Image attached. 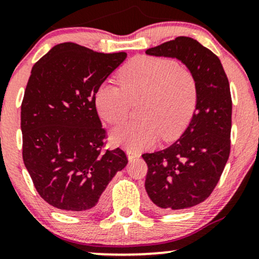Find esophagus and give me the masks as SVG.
<instances>
[{
    "instance_id": "34e87169",
    "label": "esophagus",
    "mask_w": 259,
    "mask_h": 259,
    "mask_svg": "<svg viewBox=\"0 0 259 259\" xmlns=\"http://www.w3.org/2000/svg\"><path fill=\"white\" fill-rule=\"evenodd\" d=\"M126 155H128L129 161H133V159L140 157V154H138L137 151H134V150H128L126 151Z\"/></svg>"
}]
</instances>
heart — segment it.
<instances>
[{
  "mask_svg": "<svg viewBox=\"0 0 259 259\" xmlns=\"http://www.w3.org/2000/svg\"><path fill=\"white\" fill-rule=\"evenodd\" d=\"M121 87L101 84L95 94L97 111L105 122L117 124L138 105L141 121L125 123L111 133L116 144L144 150L159 140L180 136L190 123L198 101L197 79L172 58L137 56L118 74Z\"/></svg>",
  "mask_w": 259,
  "mask_h": 259,
  "instance_id": "obj_1",
  "label": "heart"
}]
</instances>
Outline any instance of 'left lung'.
Here are the masks:
<instances>
[{
    "instance_id": "obj_1",
    "label": "left lung",
    "mask_w": 259,
    "mask_h": 259,
    "mask_svg": "<svg viewBox=\"0 0 259 259\" xmlns=\"http://www.w3.org/2000/svg\"><path fill=\"white\" fill-rule=\"evenodd\" d=\"M145 53L176 57L197 79L198 101L187 130L164 150L142 155L148 165L145 190L155 207L187 209L209 197L230 155L229 79L220 58L194 38L178 36Z\"/></svg>"
}]
</instances>
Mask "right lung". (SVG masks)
Segmentation results:
<instances>
[{"label": "right lung", "instance_id": "add662e5", "mask_svg": "<svg viewBox=\"0 0 259 259\" xmlns=\"http://www.w3.org/2000/svg\"><path fill=\"white\" fill-rule=\"evenodd\" d=\"M125 57L65 42L31 69L21 104L22 156L38 195L57 209H100L109 182L128 163L121 148L104 149L95 104L98 87Z\"/></svg>", "mask_w": 259, "mask_h": 259}]
</instances>
